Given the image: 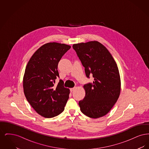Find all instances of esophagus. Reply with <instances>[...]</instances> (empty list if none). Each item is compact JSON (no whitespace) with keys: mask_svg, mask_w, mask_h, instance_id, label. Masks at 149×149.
Instances as JSON below:
<instances>
[{"mask_svg":"<svg viewBox=\"0 0 149 149\" xmlns=\"http://www.w3.org/2000/svg\"><path fill=\"white\" fill-rule=\"evenodd\" d=\"M76 87H74V88H70V92H73V91H74L75 89H76Z\"/></svg>","mask_w":149,"mask_h":149,"instance_id":"obj_1","label":"esophagus"}]
</instances>
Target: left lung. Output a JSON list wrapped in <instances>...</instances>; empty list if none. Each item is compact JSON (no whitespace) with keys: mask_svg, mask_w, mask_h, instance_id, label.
<instances>
[{"mask_svg":"<svg viewBox=\"0 0 149 149\" xmlns=\"http://www.w3.org/2000/svg\"><path fill=\"white\" fill-rule=\"evenodd\" d=\"M85 68L87 78L93 75L92 83L84 85L85 96L79 105L86 116L98 118L108 113L118 99L120 79L113 57L102 43L96 41L72 45Z\"/></svg>","mask_w":149,"mask_h":149,"instance_id":"left-lung-1","label":"left lung"}]
</instances>
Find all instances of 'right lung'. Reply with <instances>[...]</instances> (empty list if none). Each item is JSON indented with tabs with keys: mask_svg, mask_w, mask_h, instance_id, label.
Masks as SVG:
<instances>
[{
	"mask_svg": "<svg viewBox=\"0 0 149 149\" xmlns=\"http://www.w3.org/2000/svg\"><path fill=\"white\" fill-rule=\"evenodd\" d=\"M71 48L64 43L50 42L40 47L31 57L23 80L25 97L36 112L45 118L62 113L69 99L70 90L60 80L57 66L61 57Z\"/></svg>",
	"mask_w": 149,
	"mask_h": 149,
	"instance_id": "right-lung-1",
	"label": "right lung"
}]
</instances>
